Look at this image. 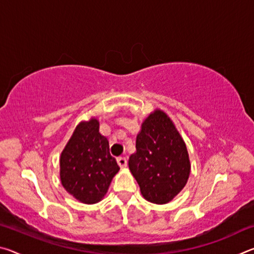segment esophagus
<instances>
[{"instance_id": "esophagus-1", "label": "esophagus", "mask_w": 254, "mask_h": 254, "mask_svg": "<svg viewBox=\"0 0 254 254\" xmlns=\"http://www.w3.org/2000/svg\"><path fill=\"white\" fill-rule=\"evenodd\" d=\"M117 160H118L119 166L121 167V168H126L127 165V160L126 157H119Z\"/></svg>"}]
</instances>
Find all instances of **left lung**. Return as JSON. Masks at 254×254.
<instances>
[{
	"label": "left lung",
	"instance_id": "1",
	"mask_svg": "<svg viewBox=\"0 0 254 254\" xmlns=\"http://www.w3.org/2000/svg\"><path fill=\"white\" fill-rule=\"evenodd\" d=\"M135 149L128 168L141 194L154 204L169 203L187 184L190 161L183 137L165 112L156 110L144 120Z\"/></svg>",
	"mask_w": 254,
	"mask_h": 254
}]
</instances>
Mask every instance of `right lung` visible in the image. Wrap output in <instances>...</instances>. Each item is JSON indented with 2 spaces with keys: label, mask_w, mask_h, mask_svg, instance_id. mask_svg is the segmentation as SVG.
I'll list each match as a JSON object with an SVG mask.
<instances>
[{
  "label": "right lung",
  "mask_w": 254,
  "mask_h": 254,
  "mask_svg": "<svg viewBox=\"0 0 254 254\" xmlns=\"http://www.w3.org/2000/svg\"><path fill=\"white\" fill-rule=\"evenodd\" d=\"M119 170L97 120L80 122L60 156L64 188L81 203L95 204L104 197Z\"/></svg>",
  "instance_id": "add662e5"
}]
</instances>
